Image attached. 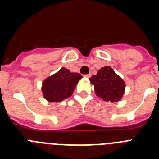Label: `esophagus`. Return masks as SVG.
<instances>
[{"label": "esophagus", "instance_id": "1", "mask_svg": "<svg viewBox=\"0 0 159 159\" xmlns=\"http://www.w3.org/2000/svg\"><path fill=\"white\" fill-rule=\"evenodd\" d=\"M84 76L87 77V78H90V77L92 76V74H91V73H89V74H87V75H84Z\"/></svg>", "mask_w": 159, "mask_h": 159}]
</instances>
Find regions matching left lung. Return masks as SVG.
I'll return each mask as SVG.
<instances>
[{"label":"left lung","instance_id":"left-lung-1","mask_svg":"<svg viewBox=\"0 0 159 159\" xmlns=\"http://www.w3.org/2000/svg\"><path fill=\"white\" fill-rule=\"evenodd\" d=\"M97 96L104 101L117 102L122 99L125 91V83L109 66L102 67L95 75L90 78Z\"/></svg>","mask_w":159,"mask_h":159}]
</instances>
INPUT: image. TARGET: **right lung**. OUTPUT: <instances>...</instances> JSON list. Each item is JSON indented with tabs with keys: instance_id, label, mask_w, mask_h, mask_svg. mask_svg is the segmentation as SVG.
I'll list each match as a JSON object with an SVG mask.
<instances>
[{
	"instance_id": "1",
	"label": "right lung",
	"mask_w": 159,
	"mask_h": 159,
	"mask_svg": "<svg viewBox=\"0 0 159 159\" xmlns=\"http://www.w3.org/2000/svg\"><path fill=\"white\" fill-rule=\"evenodd\" d=\"M82 78L80 73L71 72L65 67H62L43 80L42 84L43 97L48 102H61L72 95L76 84Z\"/></svg>"
}]
</instances>
